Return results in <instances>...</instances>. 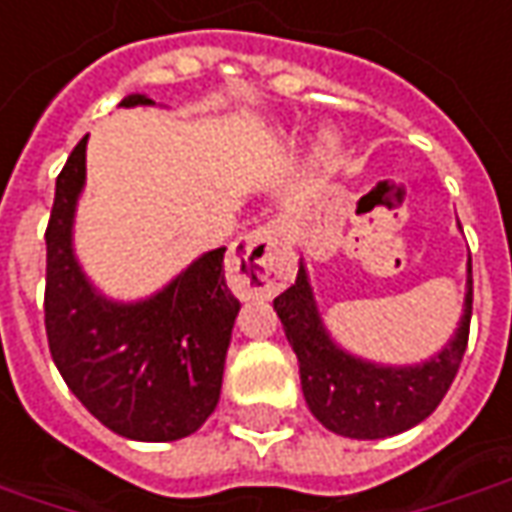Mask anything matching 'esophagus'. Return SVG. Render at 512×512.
<instances>
[{
	"instance_id": "34e87169",
	"label": "esophagus",
	"mask_w": 512,
	"mask_h": 512,
	"mask_svg": "<svg viewBox=\"0 0 512 512\" xmlns=\"http://www.w3.org/2000/svg\"><path fill=\"white\" fill-rule=\"evenodd\" d=\"M280 224H263L232 243L227 257V280L241 297H269L285 280L280 257Z\"/></svg>"
}]
</instances>
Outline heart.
<instances>
[{
    "mask_svg": "<svg viewBox=\"0 0 512 512\" xmlns=\"http://www.w3.org/2000/svg\"><path fill=\"white\" fill-rule=\"evenodd\" d=\"M336 151V142L330 137H325V142H322V154H333Z\"/></svg>",
    "mask_w": 512,
    "mask_h": 512,
    "instance_id": "1",
    "label": "heart"
}]
</instances>
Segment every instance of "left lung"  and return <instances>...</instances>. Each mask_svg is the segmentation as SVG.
I'll use <instances>...</instances> for the list:
<instances>
[{
	"label": "left lung",
	"mask_w": 512,
	"mask_h": 512,
	"mask_svg": "<svg viewBox=\"0 0 512 512\" xmlns=\"http://www.w3.org/2000/svg\"><path fill=\"white\" fill-rule=\"evenodd\" d=\"M474 280L468 260L465 308L451 342L415 367H384L350 356L330 339L316 308L308 271L300 263L297 280L274 300L285 339L300 361V381L311 415L342 437L381 440L412 429L446 398L468 347Z\"/></svg>",
	"instance_id": "obj_1"
}]
</instances>
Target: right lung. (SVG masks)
Listing matches in <instances>:
<instances>
[{
  "mask_svg": "<svg viewBox=\"0 0 512 512\" xmlns=\"http://www.w3.org/2000/svg\"><path fill=\"white\" fill-rule=\"evenodd\" d=\"M145 95L120 103L151 106ZM86 182V137L55 182L47 224L44 325L58 373L92 415L128 440L170 443L201 429L221 398L224 361L241 302L224 277V252L193 260L159 294L111 302L72 252V221Z\"/></svg>",
  "mask_w": 512,
  "mask_h": 512,
  "instance_id": "add662e5",
  "label": "right lung"
}]
</instances>
